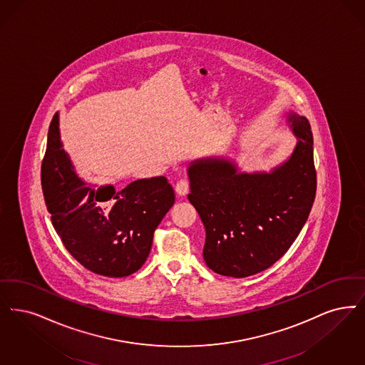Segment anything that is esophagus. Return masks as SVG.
<instances>
[{
	"instance_id": "34e87169",
	"label": "esophagus",
	"mask_w": 365,
	"mask_h": 365,
	"mask_svg": "<svg viewBox=\"0 0 365 365\" xmlns=\"http://www.w3.org/2000/svg\"><path fill=\"white\" fill-rule=\"evenodd\" d=\"M175 191L178 195L183 197L189 192V182L186 179H180L178 183H176Z\"/></svg>"
}]
</instances>
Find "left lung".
Instances as JSON below:
<instances>
[{
    "label": "left lung",
    "instance_id": "obj_1",
    "mask_svg": "<svg viewBox=\"0 0 365 365\" xmlns=\"http://www.w3.org/2000/svg\"><path fill=\"white\" fill-rule=\"evenodd\" d=\"M296 137L291 156L270 171H242L227 156L191 161L189 201L205 227L204 259L221 276L270 267L304 227L315 200L314 140L306 117L285 114Z\"/></svg>",
    "mask_w": 365,
    "mask_h": 365
}]
</instances>
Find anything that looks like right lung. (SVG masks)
<instances>
[{"label":"right lung","mask_w":365,"mask_h":365,"mask_svg":"<svg viewBox=\"0 0 365 365\" xmlns=\"http://www.w3.org/2000/svg\"><path fill=\"white\" fill-rule=\"evenodd\" d=\"M57 113L48 128L42 189L63 246L86 269L106 277L137 272L150 252L153 232L175 202L165 176L138 179L117 191L77 175L62 148Z\"/></svg>","instance_id":"add662e5"}]
</instances>
